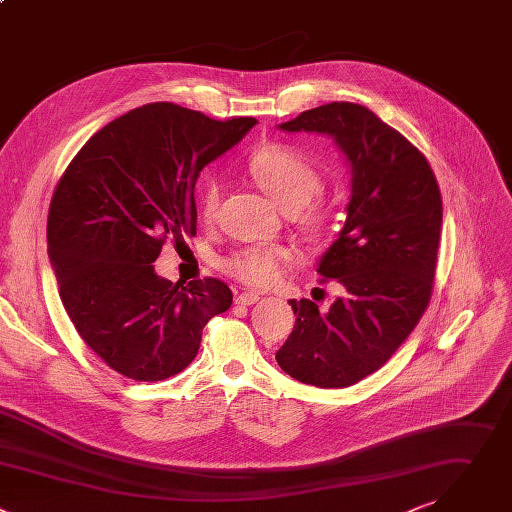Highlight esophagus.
Segmentation results:
<instances>
[{
    "instance_id": "esophagus-1",
    "label": "esophagus",
    "mask_w": 512,
    "mask_h": 512,
    "mask_svg": "<svg viewBox=\"0 0 512 512\" xmlns=\"http://www.w3.org/2000/svg\"><path fill=\"white\" fill-rule=\"evenodd\" d=\"M260 300V292L256 290H248V292H242L234 298L236 304H242V306H250V304H256Z\"/></svg>"
}]
</instances>
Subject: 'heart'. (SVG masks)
<instances>
[{
    "label": "heart",
    "instance_id": "obj_1",
    "mask_svg": "<svg viewBox=\"0 0 512 512\" xmlns=\"http://www.w3.org/2000/svg\"><path fill=\"white\" fill-rule=\"evenodd\" d=\"M248 175L272 199L278 210L290 216L300 211L298 216L306 232L313 236L327 232L331 224L329 214L321 208H305L323 191V175L304 153L282 145L264 147L250 157ZM220 201L222 185L212 179L203 185L197 201L201 222H216ZM288 256L290 254L280 246H246L228 256L222 266L246 284L266 286L278 278Z\"/></svg>",
    "mask_w": 512,
    "mask_h": 512
}]
</instances>
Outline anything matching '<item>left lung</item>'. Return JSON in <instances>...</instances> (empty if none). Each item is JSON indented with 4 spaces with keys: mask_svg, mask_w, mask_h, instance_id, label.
I'll return each instance as SVG.
<instances>
[{
    "mask_svg": "<svg viewBox=\"0 0 512 512\" xmlns=\"http://www.w3.org/2000/svg\"><path fill=\"white\" fill-rule=\"evenodd\" d=\"M329 135L351 167L339 238L317 272L345 288L327 313L288 300L294 329L276 351L284 373L317 387H349L377 371L420 323L432 296L442 195L428 159L375 113L331 102L278 125Z\"/></svg>",
    "mask_w": 512,
    "mask_h": 512,
    "instance_id": "1",
    "label": "left lung"
}]
</instances>
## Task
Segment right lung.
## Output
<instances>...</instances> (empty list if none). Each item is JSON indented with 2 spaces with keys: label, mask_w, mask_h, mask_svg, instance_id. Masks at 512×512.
Segmentation results:
<instances>
[{
  "label": "right lung",
  "mask_w": 512,
  "mask_h": 512,
  "mask_svg": "<svg viewBox=\"0 0 512 512\" xmlns=\"http://www.w3.org/2000/svg\"><path fill=\"white\" fill-rule=\"evenodd\" d=\"M256 123L153 102L94 133L60 177L48 212L58 292L82 341L117 373L177 375L197 355L206 323L230 309L222 280L173 284L153 262L167 238L195 236L199 171Z\"/></svg>",
  "instance_id": "right-lung-1"
}]
</instances>
